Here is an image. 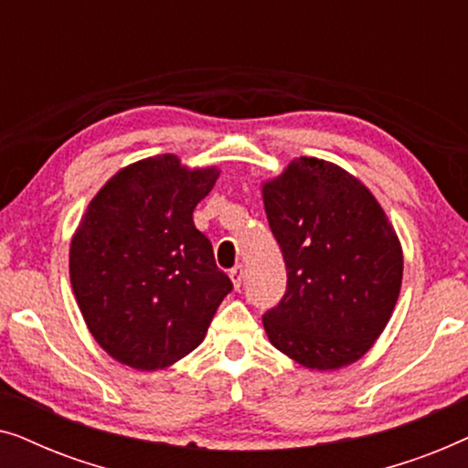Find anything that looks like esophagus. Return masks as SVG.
<instances>
[{"instance_id": "1", "label": "esophagus", "mask_w": 468, "mask_h": 468, "mask_svg": "<svg viewBox=\"0 0 468 468\" xmlns=\"http://www.w3.org/2000/svg\"><path fill=\"white\" fill-rule=\"evenodd\" d=\"M242 277H245V266L236 264L232 271H229V279H232V283H234L236 290H239V287L242 285Z\"/></svg>"}]
</instances>
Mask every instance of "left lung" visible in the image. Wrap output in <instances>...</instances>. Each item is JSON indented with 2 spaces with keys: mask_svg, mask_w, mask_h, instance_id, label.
Here are the masks:
<instances>
[{
  "mask_svg": "<svg viewBox=\"0 0 468 468\" xmlns=\"http://www.w3.org/2000/svg\"><path fill=\"white\" fill-rule=\"evenodd\" d=\"M287 290L261 317L292 360L335 370L360 360L386 328L402 283V249L375 196L338 165L300 157L264 183Z\"/></svg>",
  "mask_w": 468,
  "mask_h": 468,
  "instance_id": "8db88e82",
  "label": "left lung"
}]
</instances>
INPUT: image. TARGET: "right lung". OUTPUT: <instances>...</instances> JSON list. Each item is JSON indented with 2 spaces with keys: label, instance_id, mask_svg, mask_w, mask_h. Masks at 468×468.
Returning <instances> with one entry per match:
<instances>
[{
  "label": "right lung",
  "instance_id": "right-lung-1",
  "mask_svg": "<svg viewBox=\"0 0 468 468\" xmlns=\"http://www.w3.org/2000/svg\"><path fill=\"white\" fill-rule=\"evenodd\" d=\"M219 170L176 155L119 170L89 202L69 245V281L100 347L138 370L165 368L204 341L232 281L194 226Z\"/></svg>",
  "mask_w": 468,
  "mask_h": 468
}]
</instances>
